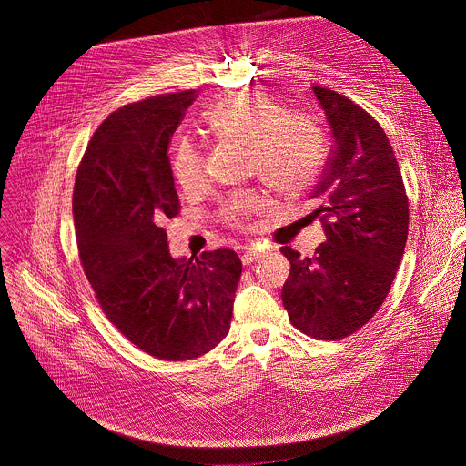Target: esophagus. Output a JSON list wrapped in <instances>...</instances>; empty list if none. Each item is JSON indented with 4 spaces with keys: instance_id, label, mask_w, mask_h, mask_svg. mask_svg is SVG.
<instances>
[{
    "instance_id": "esophagus-1",
    "label": "esophagus",
    "mask_w": 466,
    "mask_h": 466,
    "mask_svg": "<svg viewBox=\"0 0 466 466\" xmlns=\"http://www.w3.org/2000/svg\"><path fill=\"white\" fill-rule=\"evenodd\" d=\"M260 257H262V251H258V249H255V248H248V249L242 253L240 260H242V264H244V266H248V264L255 262V260H257V258H260Z\"/></svg>"
}]
</instances>
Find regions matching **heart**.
I'll list each match as a JSON object with an SVG mask.
<instances>
[{
	"label": "heart",
	"mask_w": 466,
	"mask_h": 466,
	"mask_svg": "<svg viewBox=\"0 0 466 466\" xmlns=\"http://www.w3.org/2000/svg\"><path fill=\"white\" fill-rule=\"evenodd\" d=\"M206 124L217 138L244 146L248 171L279 195L302 193L322 169L326 140L319 124L308 116L288 115L286 107L264 95L242 91L224 96L206 113ZM173 173L187 191L204 184V158L189 140L175 147ZM264 206L262 193L242 189L222 204L220 215L228 224L246 228L249 217Z\"/></svg>",
	"instance_id": "b5f03b06"
}]
</instances>
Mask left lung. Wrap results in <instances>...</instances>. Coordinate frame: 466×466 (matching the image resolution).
Segmentation results:
<instances>
[{
    "label": "left lung",
    "instance_id": "1",
    "mask_svg": "<svg viewBox=\"0 0 466 466\" xmlns=\"http://www.w3.org/2000/svg\"><path fill=\"white\" fill-rule=\"evenodd\" d=\"M311 89L333 138L309 197L326 242L311 257L280 248L291 264L282 304L299 331L339 340L360 329L391 288L408 238V197L380 124L337 91Z\"/></svg>",
    "mask_w": 466,
    "mask_h": 466
}]
</instances>
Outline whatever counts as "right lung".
Masks as SVG:
<instances>
[{"mask_svg":"<svg viewBox=\"0 0 466 466\" xmlns=\"http://www.w3.org/2000/svg\"><path fill=\"white\" fill-rule=\"evenodd\" d=\"M197 91L111 113L76 171L80 260L113 326L162 360L197 359L229 331L242 262L233 249L173 258L162 224L180 213L167 149Z\"/></svg>","mask_w":466,"mask_h":466,"instance_id":"1","label":"right lung"}]
</instances>
